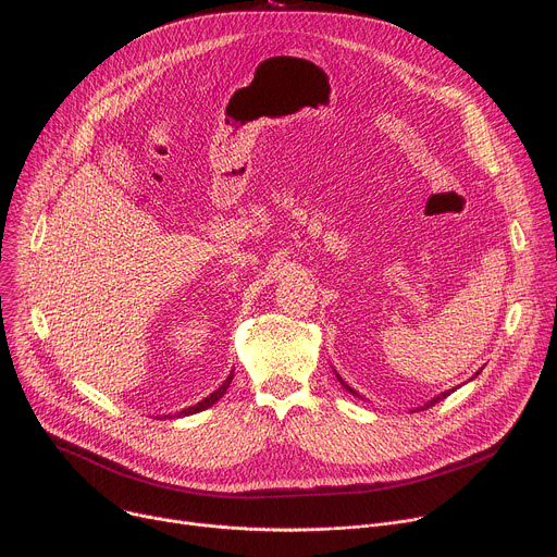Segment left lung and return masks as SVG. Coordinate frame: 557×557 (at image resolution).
Here are the masks:
<instances>
[{
  "instance_id": "1",
  "label": "left lung",
  "mask_w": 557,
  "mask_h": 557,
  "mask_svg": "<svg viewBox=\"0 0 557 557\" xmlns=\"http://www.w3.org/2000/svg\"><path fill=\"white\" fill-rule=\"evenodd\" d=\"M479 372H483V370H479ZM479 372H475L473 376H479ZM335 374H337V370H335ZM473 376H471V379H473ZM337 379H339V383H342V385H344V387H346V389H348V392H350L352 396H361V394H359L357 389H352V387H350V385H348V383H346V381H344V379H342L339 374H337ZM451 392H454V389H447V392H441V394H436V396H434V399H430V401H428L425 406H421V410H425V408H430V406L438 404L441 399H445V396H447V394H451ZM417 410H419V408H417Z\"/></svg>"
}]
</instances>
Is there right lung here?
<instances>
[{"label": "right lung", "instance_id": "obj_1", "mask_svg": "<svg viewBox=\"0 0 557 557\" xmlns=\"http://www.w3.org/2000/svg\"><path fill=\"white\" fill-rule=\"evenodd\" d=\"M231 381H233V370H231V374H228V376L222 381V385H220L218 389H213L209 396H205V399H202L200 404H196V406H191V408H185V410H181V412H176V414H165V417H161V419H181V417L198 414V412H202V410L211 408L215 401H220V399H222L224 392H226V387L231 385Z\"/></svg>", "mask_w": 557, "mask_h": 557}]
</instances>
